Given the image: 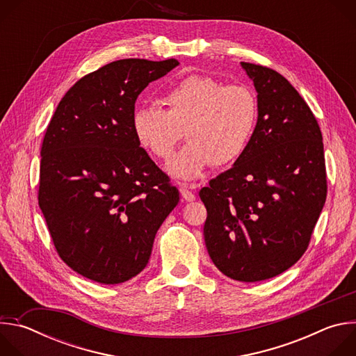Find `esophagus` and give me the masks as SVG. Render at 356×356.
I'll return each instance as SVG.
<instances>
[{
  "instance_id": "1",
  "label": "esophagus",
  "mask_w": 356,
  "mask_h": 356,
  "mask_svg": "<svg viewBox=\"0 0 356 356\" xmlns=\"http://www.w3.org/2000/svg\"><path fill=\"white\" fill-rule=\"evenodd\" d=\"M180 194H181L183 200H186V201H188V202H191V201H194V200H195L194 193H193V191H190V190H188V187H187L186 184H181V186H180Z\"/></svg>"
}]
</instances>
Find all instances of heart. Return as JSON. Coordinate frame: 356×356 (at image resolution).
I'll list each match as a JSON object with an SVG mask.
<instances>
[{"label":"heart","instance_id":"b5f03b06","mask_svg":"<svg viewBox=\"0 0 356 356\" xmlns=\"http://www.w3.org/2000/svg\"><path fill=\"white\" fill-rule=\"evenodd\" d=\"M165 110L140 106L132 114L138 145L156 159L168 161L186 129L188 143L172 159L169 175L197 180L214 163L227 166L246 150L258 121V101L243 84L191 74L162 97Z\"/></svg>","mask_w":356,"mask_h":356}]
</instances>
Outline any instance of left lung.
I'll use <instances>...</instances> for the list:
<instances>
[{"mask_svg":"<svg viewBox=\"0 0 356 356\" xmlns=\"http://www.w3.org/2000/svg\"><path fill=\"white\" fill-rule=\"evenodd\" d=\"M258 92L253 136L234 166L200 190L204 241L225 276L253 283L306 252L327 197L323 135L306 101L277 72L241 62Z\"/></svg>","mask_w":356,"mask_h":356,"instance_id":"1","label":"left lung"}]
</instances>
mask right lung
<instances>
[{
	"label": "right lung",
	"mask_w": 356,
	"mask_h": 356,
	"mask_svg": "<svg viewBox=\"0 0 356 356\" xmlns=\"http://www.w3.org/2000/svg\"><path fill=\"white\" fill-rule=\"evenodd\" d=\"M179 65L122 59L80 79L62 98L40 149L39 207L62 261L118 284L149 262L179 190L132 132L143 88Z\"/></svg>",
	"instance_id": "1"
}]
</instances>
